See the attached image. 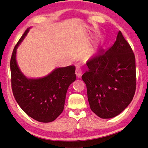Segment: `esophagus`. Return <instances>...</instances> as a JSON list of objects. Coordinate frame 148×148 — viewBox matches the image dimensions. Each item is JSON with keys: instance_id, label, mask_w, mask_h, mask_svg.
<instances>
[{"instance_id": "34e87169", "label": "esophagus", "mask_w": 148, "mask_h": 148, "mask_svg": "<svg viewBox=\"0 0 148 148\" xmlns=\"http://www.w3.org/2000/svg\"><path fill=\"white\" fill-rule=\"evenodd\" d=\"M75 75L77 77H78V78H80V77H81L82 75V71H81V69H80L79 67H77V69L75 70Z\"/></svg>"}]
</instances>
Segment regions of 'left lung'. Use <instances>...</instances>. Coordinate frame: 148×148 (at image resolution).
I'll return each mask as SVG.
<instances>
[{"mask_svg": "<svg viewBox=\"0 0 148 148\" xmlns=\"http://www.w3.org/2000/svg\"><path fill=\"white\" fill-rule=\"evenodd\" d=\"M82 76L91 110L101 118L115 117L133 100L136 90L135 57L119 31L114 45L87 62Z\"/></svg>", "mask_w": 148, "mask_h": 148, "instance_id": "8db88e82", "label": "left lung"}]
</instances>
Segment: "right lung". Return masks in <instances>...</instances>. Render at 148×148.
Returning <instances> with one entry per match:
<instances>
[{"instance_id": "add662e5", "label": "right lung", "mask_w": 148, "mask_h": 148, "mask_svg": "<svg viewBox=\"0 0 148 148\" xmlns=\"http://www.w3.org/2000/svg\"><path fill=\"white\" fill-rule=\"evenodd\" d=\"M27 28L13 51L10 70L13 94L22 110L40 122H51L64 110L67 89L76 79L75 67H58L41 78H27L18 66L17 49L27 36Z\"/></svg>"}]
</instances>
